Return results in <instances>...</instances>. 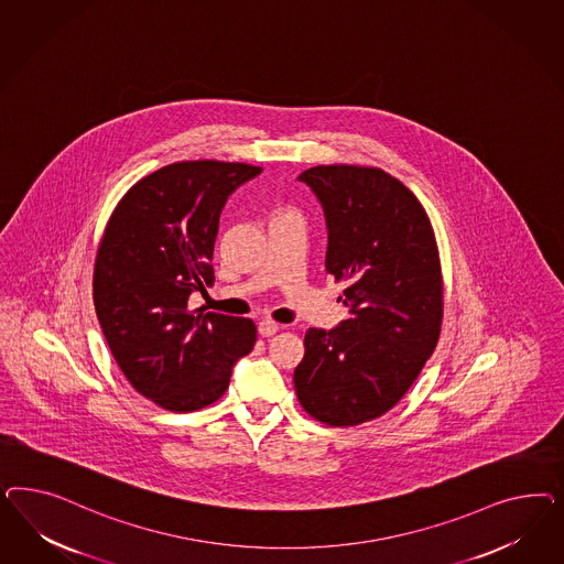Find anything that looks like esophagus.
<instances>
[{"instance_id":"obj_1","label":"esophagus","mask_w":564,"mask_h":564,"mask_svg":"<svg viewBox=\"0 0 564 564\" xmlns=\"http://www.w3.org/2000/svg\"><path fill=\"white\" fill-rule=\"evenodd\" d=\"M281 326L276 325L274 321L271 318H262L260 323H258V333H260V337H273L274 333L279 330Z\"/></svg>"}]
</instances>
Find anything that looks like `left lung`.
Listing matches in <instances>:
<instances>
[{"instance_id": "8db88e82", "label": "left lung", "mask_w": 564, "mask_h": 564, "mask_svg": "<svg viewBox=\"0 0 564 564\" xmlns=\"http://www.w3.org/2000/svg\"><path fill=\"white\" fill-rule=\"evenodd\" d=\"M297 180L325 210L326 273L345 285L349 318L307 328L293 384L314 420L358 426L393 410L438 343V246L424 206L387 171L318 165Z\"/></svg>"}]
</instances>
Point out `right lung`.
Here are the masks:
<instances>
[{"label":"right lung","mask_w":564,"mask_h":564,"mask_svg":"<svg viewBox=\"0 0 564 564\" xmlns=\"http://www.w3.org/2000/svg\"><path fill=\"white\" fill-rule=\"evenodd\" d=\"M260 167L182 161L123 194L95 258L93 300L107 345L138 393L163 410H203L229 387L257 343L250 318L189 310L213 285V250L227 196Z\"/></svg>","instance_id":"right-lung-1"}]
</instances>
